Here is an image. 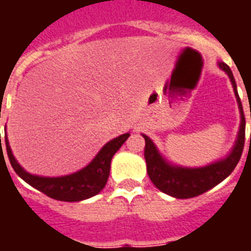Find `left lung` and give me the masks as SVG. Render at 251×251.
Masks as SVG:
<instances>
[{"mask_svg": "<svg viewBox=\"0 0 251 251\" xmlns=\"http://www.w3.org/2000/svg\"><path fill=\"white\" fill-rule=\"evenodd\" d=\"M219 67L230 77L234 91H235L238 106L241 110V129L238 133L237 142H235V147L232 149V152L225 160L203 167V168L189 169L172 167V165H168L165 163L163 157L158 154L157 149L153 145L152 140L148 136H144V138H145L144 156H145V161H147L149 177L152 180L153 184L156 185L161 192L171 195V196L177 198V199H189V198L199 196V195L207 192L212 187H215L216 184H219L234 171V168L237 167V164L241 160V156H242L243 147H245V125H246L242 103H241V99L238 95L235 79L232 76L230 67L225 63H219Z\"/></svg>", "mask_w": 251, "mask_h": 251, "instance_id": "obj_1", "label": "left lung"}]
</instances>
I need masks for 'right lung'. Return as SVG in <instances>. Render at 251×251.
<instances>
[{"label":"right lung","instance_id":"obj_1","mask_svg":"<svg viewBox=\"0 0 251 251\" xmlns=\"http://www.w3.org/2000/svg\"><path fill=\"white\" fill-rule=\"evenodd\" d=\"M129 136L130 134L126 133L107 142L86 168H83L76 174L63 176V177H40L25 172L13 157L6 136H5V144H6V152L12 168L24 181L52 199L62 200V201H80L99 194L103 189L109 179L111 158L115 152L122 147V144L129 138Z\"/></svg>","mask_w":251,"mask_h":251}]
</instances>
